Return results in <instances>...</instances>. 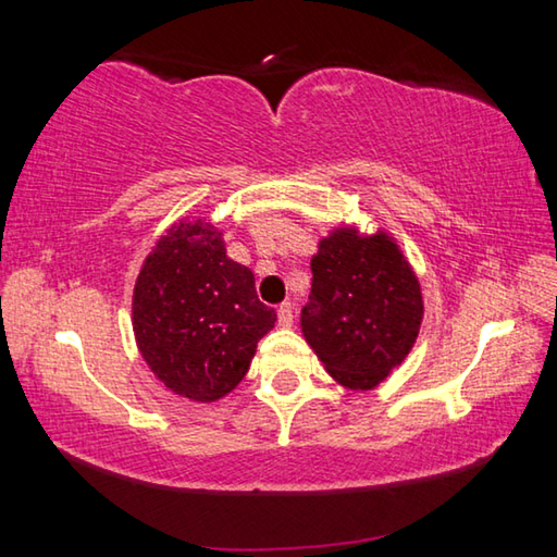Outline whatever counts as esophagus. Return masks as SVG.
<instances>
[{
    "instance_id": "1",
    "label": "esophagus",
    "mask_w": 557,
    "mask_h": 557,
    "mask_svg": "<svg viewBox=\"0 0 557 557\" xmlns=\"http://www.w3.org/2000/svg\"><path fill=\"white\" fill-rule=\"evenodd\" d=\"M277 322L280 326H292V322H295V305L292 301H282L277 309Z\"/></svg>"
}]
</instances>
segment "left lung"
<instances>
[{
	"mask_svg": "<svg viewBox=\"0 0 557 557\" xmlns=\"http://www.w3.org/2000/svg\"><path fill=\"white\" fill-rule=\"evenodd\" d=\"M301 334L326 373L348 391H373L418 342L422 287L398 240L383 228L336 225L312 258Z\"/></svg>",
	"mask_w": 557,
	"mask_h": 557,
	"instance_id": "8db88e82",
	"label": "left lung"
}]
</instances>
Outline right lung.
Wrapping results in <instances>:
<instances>
[{
    "label": "right lung",
    "instance_id": "obj_1",
    "mask_svg": "<svg viewBox=\"0 0 557 557\" xmlns=\"http://www.w3.org/2000/svg\"><path fill=\"white\" fill-rule=\"evenodd\" d=\"M275 322L256 275L225 256L223 231L203 215L169 225L132 292L139 354L169 391L194 403L225 398Z\"/></svg>",
    "mask_w": 557,
    "mask_h": 557
}]
</instances>
